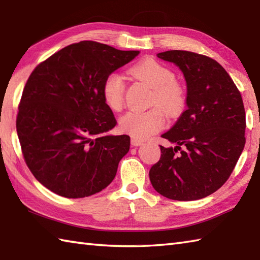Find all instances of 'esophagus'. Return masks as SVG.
Listing matches in <instances>:
<instances>
[{"instance_id":"34e87169","label":"esophagus","mask_w":260,"mask_h":260,"mask_svg":"<svg viewBox=\"0 0 260 260\" xmlns=\"http://www.w3.org/2000/svg\"><path fill=\"white\" fill-rule=\"evenodd\" d=\"M131 144L133 145V146H141V145L144 144V141L139 140V139H132Z\"/></svg>"}]
</instances>
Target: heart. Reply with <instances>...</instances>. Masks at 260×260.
Returning a JSON list of instances; mask_svg holds the SVG:
<instances>
[{
    "label": "heart",
    "instance_id": "1",
    "mask_svg": "<svg viewBox=\"0 0 260 260\" xmlns=\"http://www.w3.org/2000/svg\"><path fill=\"white\" fill-rule=\"evenodd\" d=\"M137 79L153 88L152 106H161L170 115L179 114L184 106V95L175 82V76L169 68L152 59L136 63L131 69ZM102 93L105 104L112 110L123 107L125 95V78L119 73L109 74L104 80ZM165 125V114L159 107L147 112L129 110L121 116L119 126L125 133L139 140L148 139Z\"/></svg>",
    "mask_w": 260,
    "mask_h": 260
}]
</instances>
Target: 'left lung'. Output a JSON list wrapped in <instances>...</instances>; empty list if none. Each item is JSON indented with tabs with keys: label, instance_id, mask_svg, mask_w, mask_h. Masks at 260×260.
I'll return each instance as SVG.
<instances>
[{
	"label": "left lung",
	"instance_id": "8db88e82",
	"mask_svg": "<svg viewBox=\"0 0 260 260\" xmlns=\"http://www.w3.org/2000/svg\"><path fill=\"white\" fill-rule=\"evenodd\" d=\"M173 62L186 82V109L162 135L175 146L161 147L150 170L159 194L178 201L206 198L220 189L245 147L246 114L238 88L215 60L170 50L157 53Z\"/></svg>",
	"mask_w": 260,
	"mask_h": 260
}]
</instances>
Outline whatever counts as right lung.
Instances as JSON below:
<instances>
[{"label": "right lung", "instance_id": "1", "mask_svg": "<svg viewBox=\"0 0 260 260\" xmlns=\"http://www.w3.org/2000/svg\"><path fill=\"white\" fill-rule=\"evenodd\" d=\"M139 53L81 41L32 71L22 93L16 132L27 168L47 189L77 199L112 183L131 139L107 134L116 119L102 88L109 74Z\"/></svg>", "mask_w": 260, "mask_h": 260}]
</instances>
